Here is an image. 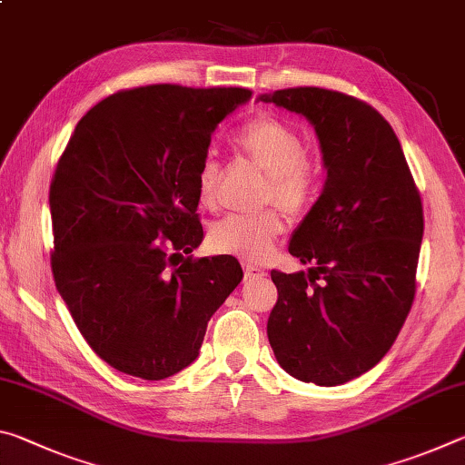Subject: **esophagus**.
<instances>
[{"label":"esophagus","instance_id":"esophagus-1","mask_svg":"<svg viewBox=\"0 0 465 465\" xmlns=\"http://www.w3.org/2000/svg\"><path fill=\"white\" fill-rule=\"evenodd\" d=\"M242 266H243V272H246V277L248 279H256V277H264V269H261V266L258 264H254V262H250V261H243L242 262Z\"/></svg>","mask_w":465,"mask_h":465}]
</instances>
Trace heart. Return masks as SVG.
I'll use <instances>...</instances> for the list:
<instances>
[{"instance_id":"b5f03b06","label":"heart","mask_w":465,"mask_h":465,"mask_svg":"<svg viewBox=\"0 0 465 465\" xmlns=\"http://www.w3.org/2000/svg\"><path fill=\"white\" fill-rule=\"evenodd\" d=\"M232 145L242 157L264 172L262 203L277 204L289 217H303L320 194V168L305 153L303 137L291 124L271 114L250 119L235 131ZM222 166L207 155L196 170V199L204 209H215ZM285 230L277 209L256 215H230L209 232L213 250L258 261Z\"/></svg>"}]
</instances>
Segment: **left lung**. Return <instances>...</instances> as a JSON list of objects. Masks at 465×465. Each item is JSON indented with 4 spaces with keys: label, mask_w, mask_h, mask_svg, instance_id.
Segmentation results:
<instances>
[{
    "label": "left lung",
    "mask_w": 465,
    "mask_h": 465,
    "mask_svg": "<svg viewBox=\"0 0 465 465\" xmlns=\"http://www.w3.org/2000/svg\"><path fill=\"white\" fill-rule=\"evenodd\" d=\"M261 100L313 124L328 170L289 243V254L310 269L271 272L279 297L266 334L295 380L341 385L380 363L411 313L420 193L396 133L367 102L313 85Z\"/></svg>",
    "instance_id": "left-lung-1"
}]
</instances>
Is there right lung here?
<instances>
[{
  "instance_id": "right-lung-1",
  "label": "right lung",
  "mask_w": 465,
  "mask_h": 465,
  "mask_svg": "<svg viewBox=\"0 0 465 465\" xmlns=\"http://www.w3.org/2000/svg\"><path fill=\"white\" fill-rule=\"evenodd\" d=\"M252 92L174 84L121 90L77 123L51 180V269L85 342L157 381L199 357L207 322L242 281L203 242L196 170L211 133Z\"/></svg>"
}]
</instances>
